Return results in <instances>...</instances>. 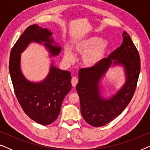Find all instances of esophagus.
Masks as SVG:
<instances>
[{"mask_svg": "<svg viewBox=\"0 0 150 150\" xmlns=\"http://www.w3.org/2000/svg\"><path fill=\"white\" fill-rule=\"evenodd\" d=\"M78 82H79V79H78L76 77H72V78H71V85H72L73 87H76V85H77Z\"/></svg>", "mask_w": 150, "mask_h": 150, "instance_id": "esophagus-1", "label": "esophagus"}]
</instances>
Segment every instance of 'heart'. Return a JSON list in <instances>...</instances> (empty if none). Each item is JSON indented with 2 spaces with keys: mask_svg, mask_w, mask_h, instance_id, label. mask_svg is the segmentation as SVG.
<instances>
[{
  "mask_svg": "<svg viewBox=\"0 0 150 150\" xmlns=\"http://www.w3.org/2000/svg\"><path fill=\"white\" fill-rule=\"evenodd\" d=\"M74 49L76 52L83 54L82 59L84 64L91 67L97 64L104 57L107 49V44L104 41H100L98 37H91L77 42ZM64 58L68 63L74 61V54L68 48H65Z\"/></svg>",
  "mask_w": 150,
  "mask_h": 150,
  "instance_id": "obj_1",
  "label": "heart"
}]
</instances>
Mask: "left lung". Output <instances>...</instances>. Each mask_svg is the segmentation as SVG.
<instances>
[{
    "mask_svg": "<svg viewBox=\"0 0 150 150\" xmlns=\"http://www.w3.org/2000/svg\"><path fill=\"white\" fill-rule=\"evenodd\" d=\"M123 43L110 53L108 58L100 60L97 64L79 70L76 91L81 102V111L84 120L94 127L104 126L124 111L134 96L141 69L138 50L126 32L123 33ZM121 63L126 70L125 85L109 100L103 99L99 94V81L110 66Z\"/></svg>",
    "mask_w": 150,
    "mask_h": 150,
    "instance_id": "8db88e82",
    "label": "left lung"
}]
</instances>
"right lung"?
<instances>
[{
  "instance_id": "1",
  "label": "right lung",
  "mask_w": 150,
  "mask_h": 150,
  "mask_svg": "<svg viewBox=\"0 0 150 150\" xmlns=\"http://www.w3.org/2000/svg\"><path fill=\"white\" fill-rule=\"evenodd\" d=\"M52 33L33 24L26 28L11 48L9 70L14 92L24 112L35 122L49 125L58 117L65 96L71 90V74L54 66L48 77L40 83L26 81L20 70V53L32 41L42 43L52 55L61 52L59 46H52Z\"/></svg>"
}]
</instances>
